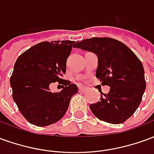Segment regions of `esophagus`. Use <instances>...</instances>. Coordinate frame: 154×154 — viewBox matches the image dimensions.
<instances>
[{"label": "esophagus", "instance_id": "esophagus-1", "mask_svg": "<svg viewBox=\"0 0 154 154\" xmlns=\"http://www.w3.org/2000/svg\"><path fill=\"white\" fill-rule=\"evenodd\" d=\"M78 89H79V91H82V92H84V91H86L87 90V88L83 87V86H80V87H78Z\"/></svg>", "mask_w": 154, "mask_h": 154}]
</instances>
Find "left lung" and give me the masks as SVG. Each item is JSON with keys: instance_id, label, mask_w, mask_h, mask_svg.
Masks as SVG:
<instances>
[{"instance_id": "obj_1", "label": "left lung", "mask_w": 154, "mask_h": 154, "mask_svg": "<svg viewBox=\"0 0 154 154\" xmlns=\"http://www.w3.org/2000/svg\"><path fill=\"white\" fill-rule=\"evenodd\" d=\"M75 48L94 53L98 58L96 77L110 87L100 100L90 105L98 119L120 124L134 115L146 88L142 63L129 47L111 38H91L77 42Z\"/></svg>"}]
</instances>
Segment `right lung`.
<instances>
[{"label": "right lung", "mask_w": 154, "mask_h": 154, "mask_svg": "<svg viewBox=\"0 0 154 154\" xmlns=\"http://www.w3.org/2000/svg\"><path fill=\"white\" fill-rule=\"evenodd\" d=\"M70 40L42 42L24 52L17 58L10 80L13 100L22 116L36 126L50 125L67 112L71 98L78 88L62 79L72 48ZM57 81L64 89L53 94L49 85Z\"/></svg>", "instance_id": "1"}]
</instances>
